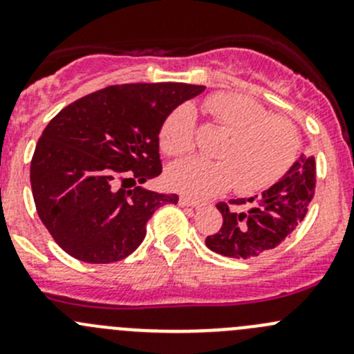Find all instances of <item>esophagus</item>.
<instances>
[{
    "label": "esophagus",
    "instance_id": "34e87169",
    "mask_svg": "<svg viewBox=\"0 0 354 354\" xmlns=\"http://www.w3.org/2000/svg\"><path fill=\"white\" fill-rule=\"evenodd\" d=\"M180 205L181 207H192V209H200V207H202V203H200L198 200L188 197V195H181V197H180Z\"/></svg>",
    "mask_w": 354,
    "mask_h": 354
}]
</instances>
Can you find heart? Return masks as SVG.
I'll return each mask as SVG.
<instances>
[{
    "label": "heart",
    "instance_id": "1",
    "mask_svg": "<svg viewBox=\"0 0 354 354\" xmlns=\"http://www.w3.org/2000/svg\"><path fill=\"white\" fill-rule=\"evenodd\" d=\"M214 127L226 131L216 149L217 160L185 159L167 169V181L176 190L209 197L236 185L240 194L272 187L288 173L299 151L298 128L248 95L216 92L202 104ZM159 145L171 157L187 156L195 147V114L181 104L164 118Z\"/></svg>",
    "mask_w": 354,
    "mask_h": 354
}]
</instances>
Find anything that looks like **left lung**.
Here are the masks:
<instances>
[{
  "label": "left lung",
  "instance_id": "obj_1",
  "mask_svg": "<svg viewBox=\"0 0 354 354\" xmlns=\"http://www.w3.org/2000/svg\"><path fill=\"white\" fill-rule=\"evenodd\" d=\"M315 176L313 156L301 154L262 195L219 202L223 226L205 238V245L230 259H255L279 246L305 219L315 195Z\"/></svg>",
  "mask_w": 354,
  "mask_h": 354
}]
</instances>
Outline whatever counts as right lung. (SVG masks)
<instances>
[{
    "label": "right lung",
    "instance_id": "1",
    "mask_svg": "<svg viewBox=\"0 0 354 354\" xmlns=\"http://www.w3.org/2000/svg\"><path fill=\"white\" fill-rule=\"evenodd\" d=\"M205 91L190 84L111 85L63 108L42 131L30 162L35 209L68 255L88 263L124 259L176 194L137 183L159 176V130L181 102Z\"/></svg>",
    "mask_w": 354,
    "mask_h": 354
}]
</instances>
